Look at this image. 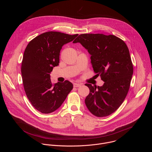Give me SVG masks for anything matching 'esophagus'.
Returning a JSON list of instances; mask_svg holds the SVG:
<instances>
[{"mask_svg":"<svg viewBox=\"0 0 152 152\" xmlns=\"http://www.w3.org/2000/svg\"><path fill=\"white\" fill-rule=\"evenodd\" d=\"M81 85H82V83H75L73 84L74 87H80Z\"/></svg>","mask_w":152,"mask_h":152,"instance_id":"34e87169","label":"esophagus"}]
</instances>
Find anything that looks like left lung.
<instances>
[{
	"label": "left lung",
	"instance_id": "obj_1",
	"mask_svg": "<svg viewBox=\"0 0 152 152\" xmlns=\"http://www.w3.org/2000/svg\"><path fill=\"white\" fill-rule=\"evenodd\" d=\"M79 42L91 55L95 73L104 82L101 86L86 83L90 93L85 99L88 110L96 117L114 113L128 93L133 75V65L126 43L113 35L83 34L73 42Z\"/></svg>",
	"mask_w": 152,
	"mask_h": 152
}]
</instances>
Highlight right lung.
Here are the masks:
<instances>
[{"label": "right lung", "mask_w": 152, "mask_h": 152, "mask_svg": "<svg viewBox=\"0 0 152 152\" xmlns=\"http://www.w3.org/2000/svg\"><path fill=\"white\" fill-rule=\"evenodd\" d=\"M77 35L47 32L34 38L26 46L21 67L24 89L32 105L42 114L58 110L73 89L69 80L53 83L50 73L59 65L62 46Z\"/></svg>", "instance_id": "obj_1"}]
</instances>
